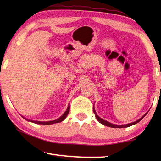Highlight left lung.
<instances>
[{"instance_id": "1", "label": "left lung", "mask_w": 161, "mask_h": 161, "mask_svg": "<svg viewBox=\"0 0 161 161\" xmlns=\"http://www.w3.org/2000/svg\"><path fill=\"white\" fill-rule=\"evenodd\" d=\"M93 111H94V113L95 114V116H96L97 119L98 120V121H99V123H101V124H103V125H104V126H108V127H111V128H126V127H129V126H133V125H134L138 123V122H139L141 120H142L144 118V116H145L146 114H147V113H148V112L146 113L142 117H141V118H140L139 119L137 120V121H136L134 122H132V123L127 124H123V125H117V124H111V123H110V122H108L107 121H105V120H103L102 118H100V117L97 115L96 111H95L94 106V107H93Z\"/></svg>"}]
</instances>
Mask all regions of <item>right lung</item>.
Masks as SVG:
<instances>
[{"instance_id":"obj_1","label":"right lung","mask_w":161,"mask_h":161,"mask_svg":"<svg viewBox=\"0 0 161 161\" xmlns=\"http://www.w3.org/2000/svg\"><path fill=\"white\" fill-rule=\"evenodd\" d=\"M69 105H68L67 108L66 109V111H64V113L62 114V115L59 117V118L55 120H53V121H34V120H30L25 118V117L22 116L23 118L25 119V120H27L28 121L30 122H32V123H34V124H42V125H50V124H57V123H59V122H61L62 121H64L66 118L67 116L68 115V114L69 112Z\"/></svg>"}]
</instances>
